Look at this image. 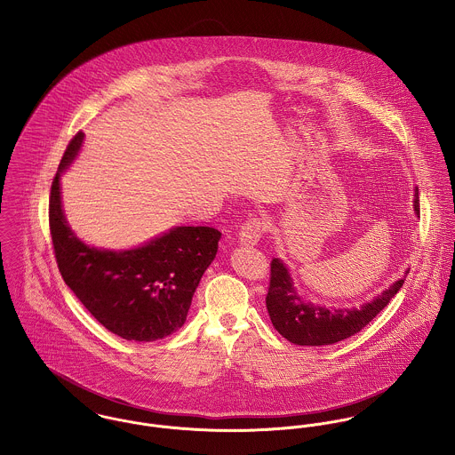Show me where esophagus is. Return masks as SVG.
Instances as JSON below:
<instances>
[{
	"label": "esophagus",
	"mask_w": 455,
	"mask_h": 455,
	"mask_svg": "<svg viewBox=\"0 0 455 455\" xmlns=\"http://www.w3.org/2000/svg\"><path fill=\"white\" fill-rule=\"evenodd\" d=\"M262 233H264V220L259 217H251L240 229V235H238L240 243L247 247H254L258 245Z\"/></svg>",
	"instance_id": "esophagus-1"
}]
</instances>
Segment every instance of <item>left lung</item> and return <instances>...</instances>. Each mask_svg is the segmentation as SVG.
Instances as JSON below:
<instances>
[{
  "label": "left lung",
  "instance_id": "obj_1",
  "mask_svg": "<svg viewBox=\"0 0 455 455\" xmlns=\"http://www.w3.org/2000/svg\"><path fill=\"white\" fill-rule=\"evenodd\" d=\"M415 212H420L419 189H415ZM410 273V271H406ZM404 278L392 283L377 299L366 303L359 310H327L321 307L303 303L291 282L289 271L283 262L271 260L269 285L266 294V308L275 329L291 343L296 345H332L345 338L354 336L370 324L403 287Z\"/></svg>",
  "mask_w": 455,
  "mask_h": 455
}]
</instances>
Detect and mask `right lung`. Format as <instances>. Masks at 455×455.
<instances>
[{
	"instance_id": "obj_1",
	"label": "right lung",
	"mask_w": 455,
	"mask_h": 455,
	"mask_svg": "<svg viewBox=\"0 0 455 455\" xmlns=\"http://www.w3.org/2000/svg\"><path fill=\"white\" fill-rule=\"evenodd\" d=\"M78 131L66 147L49 199V226L60 273L87 312L114 334L156 341L182 327L196 287L217 254L220 233L182 226L124 252L84 245L66 224L60 177L82 145Z\"/></svg>"
}]
</instances>
